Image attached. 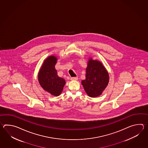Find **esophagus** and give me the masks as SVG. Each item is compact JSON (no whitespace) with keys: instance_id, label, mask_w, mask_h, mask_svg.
<instances>
[{"instance_id":"esophagus-1","label":"esophagus","mask_w":148,"mask_h":148,"mask_svg":"<svg viewBox=\"0 0 148 148\" xmlns=\"http://www.w3.org/2000/svg\"><path fill=\"white\" fill-rule=\"evenodd\" d=\"M70 79L71 80H77L78 79V78L77 77H71Z\"/></svg>"}]
</instances>
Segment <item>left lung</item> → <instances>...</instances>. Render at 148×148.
I'll list each match as a JSON object with an SVG mask.
<instances>
[{
  "instance_id": "obj_1",
  "label": "left lung",
  "mask_w": 148,
  "mask_h": 148,
  "mask_svg": "<svg viewBox=\"0 0 148 148\" xmlns=\"http://www.w3.org/2000/svg\"><path fill=\"white\" fill-rule=\"evenodd\" d=\"M109 82L107 70L99 61L90 59L86 69V79L82 85L89 96L96 97L101 95Z\"/></svg>"
}]
</instances>
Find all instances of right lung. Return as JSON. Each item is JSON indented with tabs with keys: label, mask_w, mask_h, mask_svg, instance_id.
<instances>
[{
	"label": "right lung",
	"mask_w": 148,
	"mask_h": 148,
	"mask_svg": "<svg viewBox=\"0 0 148 148\" xmlns=\"http://www.w3.org/2000/svg\"><path fill=\"white\" fill-rule=\"evenodd\" d=\"M57 58L50 56L45 60L39 71L38 79L42 87L54 96H59L66 84L64 79L59 77L55 65Z\"/></svg>",
	"instance_id": "1"
}]
</instances>
